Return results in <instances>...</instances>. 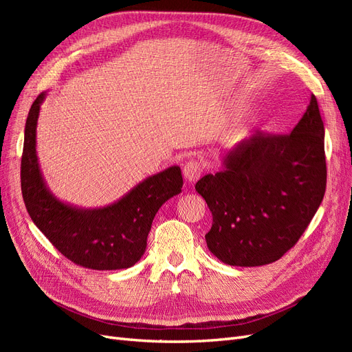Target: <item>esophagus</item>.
I'll use <instances>...</instances> for the list:
<instances>
[{
	"mask_svg": "<svg viewBox=\"0 0 352 352\" xmlns=\"http://www.w3.org/2000/svg\"><path fill=\"white\" fill-rule=\"evenodd\" d=\"M201 173H202V167L198 162H194V160H190V162H188L184 166V176L189 184H192V182H195V180H198Z\"/></svg>",
	"mask_w": 352,
	"mask_h": 352,
	"instance_id": "1",
	"label": "esophagus"
}]
</instances>
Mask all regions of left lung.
I'll list each match as a JSON object with an SVG mask.
<instances>
[{
    "label": "left lung",
    "instance_id": "left-lung-1",
    "mask_svg": "<svg viewBox=\"0 0 352 352\" xmlns=\"http://www.w3.org/2000/svg\"><path fill=\"white\" fill-rule=\"evenodd\" d=\"M212 214V255L255 267L279 260L301 238L326 190L324 126L317 100L289 135L257 132L228 150L221 168L195 185Z\"/></svg>",
    "mask_w": 352,
    "mask_h": 352
}]
</instances>
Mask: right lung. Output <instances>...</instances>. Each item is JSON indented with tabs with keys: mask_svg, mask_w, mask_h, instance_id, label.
Masks as SVG:
<instances>
[{
	"mask_svg": "<svg viewBox=\"0 0 352 352\" xmlns=\"http://www.w3.org/2000/svg\"><path fill=\"white\" fill-rule=\"evenodd\" d=\"M47 92L29 110L22 155V194L32 221L54 247L82 267L129 269L141 260L153 220L167 199L182 192V172L172 166L144 179L113 204L82 208L58 199L47 186L36 154V124Z\"/></svg>",
	"mask_w": 352,
	"mask_h": 352,
	"instance_id": "obj_1",
	"label": "right lung"
}]
</instances>
